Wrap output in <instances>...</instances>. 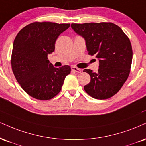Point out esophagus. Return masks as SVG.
Listing matches in <instances>:
<instances>
[{
	"label": "esophagus",
	"mask_w": 146,
	"mask_h": 146,
	"mask_svg": "<svg viewBox=\"0 0 146 146\" xmlns=\"http://www.w3.org/2000/svg\"><path fill=\"white\" fill-rule=\"evenodd\" d=\"M71 70L73 71L76 72V73H81V72H82V70H81L80 68H78L75 67V66H72Z\"/></svg>",
	"instance_id": "esophagus-1"
}]
</instances>
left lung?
<instances>
[{
  "label": "left lung",
  "mask_w": 146,
  "mask_h": 146,
  "mask_svg": "<svg viewBox=\"0 0 146 146\" xmlns=\"http://www.w3.org/2000/svg\"><path fill=\"white\" fill-rule=\"evenodd\" d=\"M84 38L87 51L99 59L97 73L84 69L90 82L84 90L96 99H107L120 90L130 73L133 50L129 38L118 26L111 22L71 24Z\"/></svg>",
  "instance_id": "obj_1"
}]
</instances>
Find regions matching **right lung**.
Returning <instances> with one entry per match:
<instances>
[{
    "mask_svg": "<svg viewBox=\"0 0 146 146\" xmlns=\"http://www.w3.org/2000/svg\"><path fill=\"white\" fill-rule=\"evenodd\" d=\"M70 24L33 22L21 30L14 40L11 55L13 74L30 96L39 100L52 99L60 92L68 65L56 68L47 60L55 43Z\"/></svg>",
    "mask_w": 146,
    "mask_h": 146,
    "instance_id": "1",
    "label": "right lung"
}]
</instances>
